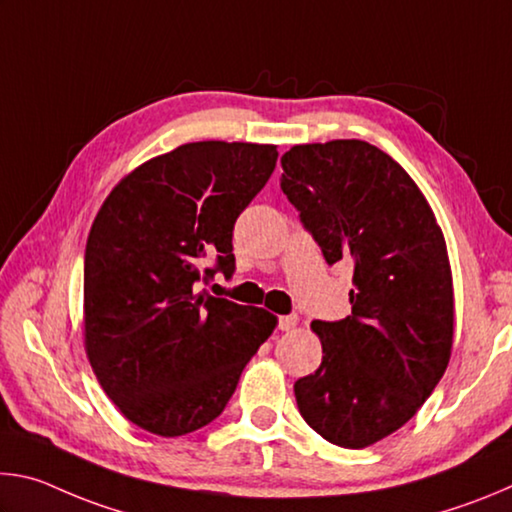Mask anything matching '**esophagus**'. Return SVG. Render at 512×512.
<instances>
[{
  "mask_svg": "<svg viewBox=\"0 0 512 512\" xmlns=\"http://www.w3.org/2000/svg\"><path fill=\"white\" fill-rule=\"evenodd\" d=\"M300 323V318L296 314H289V316H280L277 320V327L282 329V332H291V329H296Z\"/></svg>",
  "mask_w": 512,
  "mask_h": 512,
  "instance_id": "1",
  "label": "esophagus"
}]
</instances>
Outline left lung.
Returning <instances> with one entry per match:
<instances>
[{
	"mask_svg": "<svg viewBox=\"0 0 512 512\" xmlns=\"http://www.w3.org/2000/svg\"><path fill=\"white\" fill-rule=\"evenodd\" d=\"M282 169V192L327 264H354L352 316L311 323L323 361L293 384L298 409L329 443L370 447L418 413L452 357L443 230L409 173L368 142L291 146Z\"/></svg>",
	"mask_w": 512,
	"mask_h": 512,
	"instance_id": "8db88e82",
	"label": "left lung"
}]
</instances>
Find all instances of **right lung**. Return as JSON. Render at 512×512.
Returning <instances> with one entry per match:
<instances>
[{
  "mask_svg": "<svg viewBox=\"0 0 512 512\" xmlns=\"http://www.w3.org/2000/svg\"><path fill=\"white\" fill-rule=\"evenodd\" d=\"M275 162L273 144L189 142L121 178L92 223L85 352L103 391L144 431L178 438L219 418L273 334L266 309L212 298L198 282L235 271V221Z\"/></svg>",
  "mask_w": 512,
  "mask_h": 512,
  "instance_id": "1",
  "label": "right lung"
}]
</instances>
